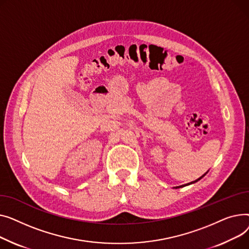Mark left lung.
Listing matches in <instances>:
<instances>
[{"instance_id": "obj_1", "label": "left lung", "mask_w": 249, "mask_h": 249, "mask_svg": "<svg viewBox=\"0 0 249 249\" xmlns=\"http://www.w3.org/2000/svg\"><path fill=\"white\" fill-rule=\"evenodd\" d=\"M207 173H208V171H207V172H206V173H205V174H204V175H202V176H201V177H200V178H198V179H197V180H195V181H193V182H191V183H188V184H186V185H182V186H177V187H174V188H176V189H177V188H182V187H185V186H188V185H191V184H194V183H196V182H198V181H199V180H201V179H202V178H203V177H204V176H205V175H206V174H207Z\"/></svg>"}]
</instances>
